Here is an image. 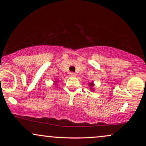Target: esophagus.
Here are the masks:
<instances>
[{"instance_id": "esophagus-1", "label": "esophagus", "mask_w": 146, "mask_h": 146, "mask_svg": "<svg viewBox=\"0 0 146 146\" xmlns=\"http://www.w3.org/2000/svg\"><path fill=\"white\" fill-rule=\"evenodd\" d=\"M70 76H75L76 74L72 72H70Z\"/></svg>"}]
</instances>
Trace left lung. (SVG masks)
<instances>
[{
  "label": "left lung",
  "mask_w": 146,
  "mask_h": 146,
  "mask_svg": "<svg viewBox=\"0 0 146 146\" xmlns=\"http://www.w3.org/2000/svg\"><path fill=\"white\" fill-rule=\"evenodd\" d=\"M93 86H94L93 83H91V84H90V86H92V87ZM91 89H92V88H91Z\"/></svg>",
  "instance_id": "obj_1"
}]
</instances>
